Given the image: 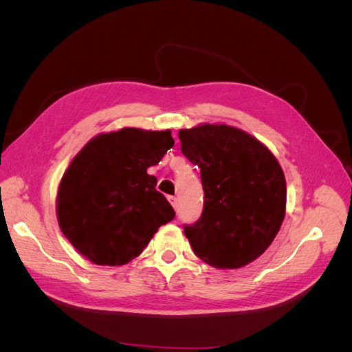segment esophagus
Here are the masks:
<instances>
[{"instance_id": "1", "label": "esophagus", "mask_w": 352, "mask_h": 352, "mask_svg": "<svg viewBox=\"0 0 352 352\" xmlns=\"http://www.w3.org/2000/svg\"><path fill=\"white\" fill-rule=\"evenodd\" d=\"M168 202H170V204H172V207L175 210H177V198L176 197H168Z\"/></svg>"}]
</instances>
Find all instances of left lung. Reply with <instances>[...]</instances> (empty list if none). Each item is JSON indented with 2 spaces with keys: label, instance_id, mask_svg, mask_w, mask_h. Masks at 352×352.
Instances as JSON below:
<instances>
[{
  "label": "left lung",
  "instance_id": "8db88e82",
  "mask_svg": "<svg viewBox=\"0 0 352 352\" xmlns=\"http://www.w3.org/2000/svg\"><path fill=\"white\" fill-rule=\"evenodd\" d=\"M180 150L201 168L204 210L185 226L198 258L220 270L257 260L286 214V180L278 158L257 138L225 123L179 131Z\"/></svg>",
  "mask_w": 352,
  "mask_h": 352
}]
</instances>
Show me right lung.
Segmentation results:
<instances>
[{"label": "right lung", "mask_w": 352, "mask_h": 352, "mask_svg": "<svg viewBox=\"0 0 352 352\" xmlns=\"http://www.w3.org/2000/svg\"><path fill=\"white\" fill-rule=\"evenodd\" d=\"M175 145L172 131L123 127L94 136L63 173L56 212L63 235L98 265L136 258L175 211L151 167Z\"/></svg>", "instance_id": "right-lung-1"}]
</instances>
